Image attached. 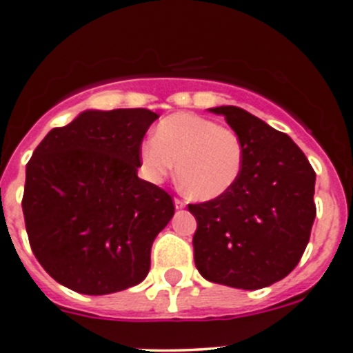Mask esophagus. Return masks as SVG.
I'll return each mask as SVG.
<instances>
[{
	"mask_svg": "<svg viewBox=\"0 0 353 353\" xmlns=\"http://www.w3.org/2000/svg\"><path fill=\"white\" fill-rule=\"evenodd\" d=\"M174 206H176L177 210H181V208H184V206H186V201H184V199H181V198H174Z\"/></svg>",
	"mask_w": 353,
	"mask_h": 353,
	"instance_id": "1",
	"label": "esophagus"
}]
</instances>
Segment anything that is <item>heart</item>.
<instances>
[{
  "label": "heart",
  "mask_w": 353,
  "mask_h": 353,
  "mask_svg": "<svg viewBox=\"0 0 353 353\" xmlns=\"http://www.w3.org/2000/svg\"><path fill=\"white\" fill-rule=\"evenodd\" d=\"M143 169L152 181H162L176 165L177 186L194 199L225 194L239 179L244 145L227 126L190 112L167 116L157 124L152 140L140 147Z\"/></svg>",
  "instance_id": "obj_1"
}]
</instances>
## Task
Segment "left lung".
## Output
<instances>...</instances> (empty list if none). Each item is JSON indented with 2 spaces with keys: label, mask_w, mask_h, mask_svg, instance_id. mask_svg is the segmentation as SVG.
<instances>
[{
  "label": "left lung",
  "mask_w": 353,
  "mask_h": 353,
  "mask_svg": "<svg viewBox=\"0 0 353 353\" xmlns=\"http://www.w3.org/2000/svg\"><path fill=\"white\" fill-rule=\"evenodd\" d=\"M222 114L244 145L237 183L219 198L188 205L196 219L194 263L213 283L256 290L297 266L316 216V172L282 131L234 105Z\"/></svg>",
  "instance_id": "left-lung-1"
}]
</instances>
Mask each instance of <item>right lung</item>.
Segmentation results:
<instances>
[{
	"label": "right lung",
	"mask_w": 353,
	"mask_h": 353,
	"mask_svg": "<svg viewBox=\"0 0 353 353\" xmlns=\"http://www.w3.org/2000/svg\"><path fill=\"white\" fill-rule=\"evenodd\" d=\"M148 109L85 110L52 128L27 163L28 243L61 285L104 295L140 283L157 234L174 215L162 188L137 176L157 119Z\"/></svg>",
	"instance_id": "1"
}]
</instances>
